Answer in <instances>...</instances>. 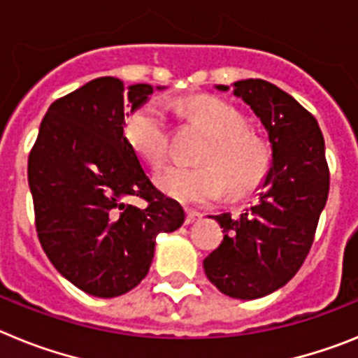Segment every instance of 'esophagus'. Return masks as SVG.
I'll return each instance as SVG.
<instances>
[{
    "mask_svg": "<svg viewBox=\"0 0 358 358\" xmlns=\"http://www.w3.org/2000/svg\"><path fill=\"white\" fill-rule=\"evenodd\" d=\"M202 215L195 210H186V224H194L195 220H199Z\"/></svg>",
    "mask_w": 358,
    "mask_h": 358,
    "instance_id": "34e87169",
    "label": "esophagus"
}]
</instances>
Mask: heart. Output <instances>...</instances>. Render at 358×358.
Masks as SVG:
<instances>
[{"label":"heart","instance_id":"1","mask_svg":"<svg viewBox=\"0 0 358 358\" xmlns=\"http://www.w3.org/2000/svg\"><path fill=\"white\" fill-rule=\"evenodd\" d=\"M192 122L211 136L199 169L170 166L157 182L164 194L185 204H206L226 192L242 195L251 192L267 173L271 148L267 141L248 131L240 110L215 96H197L179 103ZM125 138L143 161L161 166L169 152L166 113L163 103L150 100L125 122Z\"/></svg>","mask_w":358,"mask_h":358}]
</instances>
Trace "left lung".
<instances>
[{
    "label": "left lung",
    "instance_id": "obj_1",
    "mask_svg": "<svg viewBox=\"0 0 358 358\" xmlns=\"http://www.w3.org/2000/svg\"><path fill=\"white\" fill-rule=\"evenodd\" d=\"M231 85L267 131L273 161L255 206L238 217H211L226 235L202 265L222 294L258 299L287 285L305 262L327 204L330 173L317 120L301 103L260 78ZM215 87L229 91V85Z\"/></svg>",
    "mask_w": 358,
    "mask_h": 358
}]
</instances>
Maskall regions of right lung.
<instances>
[{
	"mask_svg": "<svg viewBox=\"0 0 358 358\" xmlns=\"http://www.w3.org/2000/svg\"><path fill=\"white\" fill-rule=\"evenodd\" d=\"M164 85L100 77L50 106L28 157L36 227L53 267L96 297H116L148 274L159 233L185 210L154 186L123 134L125 118ZM145 198L138 208L130 201Z\"/></svg>",
	"mask_w": 358,
	"mask_h": 358,
	"instance_id": "1",
	"label": "right lung"
}]
</instances>
